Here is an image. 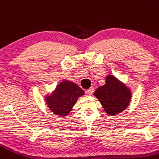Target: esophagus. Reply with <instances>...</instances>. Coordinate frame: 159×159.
<instances>
[{
    "label": "esophagus",
    "mask_w": 159,
    "mask_h": 159,
    "mask_svg": "<svg viewBox=\"0 0 159 159\" xmlns=\"http://www.w3.org/2000/svg\"><path fill=\"white\" fill-rule=\"evenodd\" d=\"M94 87H91L90 89L87 90V93L88 94H89V95H91V94H93V92H94Z\"/></svg>",
    "instance_id": "1"
}]
</instances>
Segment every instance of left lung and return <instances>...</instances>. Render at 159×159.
I'll list each match as a JSON object with an SVG mask.
<instances>
[{
    "label": "left lung",
    "mask_w": 159,
    "mask_h": 159,
    "mask_svg": "<svg viewBox=\"0 0 159 159\" xmlns=\"http://www.w3.org/2000/svg\"><path fill=\"white\" fill-rule=\"evenodd\" d=\"M94 95L100 102L105 112L110 116L123 112L132 101V91L129 87L113 75H106L105 85L98 87Z\"/></svg>",
    "instance_id": "left-lung-1"
}]
</instances>
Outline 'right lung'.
Here are the masks:
<instances>
[{"instance_id": "obj_1", "label": "right lung", "mask_w": 159, "mask_h": 159, "mask_svg": "<svg viewBox=\"0 0 159 159\" xmlns=\"http://www.w3.org/2000/svg\"><path fill=\"white\" fill-rule=\"evenodd\" d=\"M85 92L76 84L70 80L60 83L50 94L44 96L47 108L53 114L66 116L71 113L80 97Z\"/></svg>"}]
</instances>
